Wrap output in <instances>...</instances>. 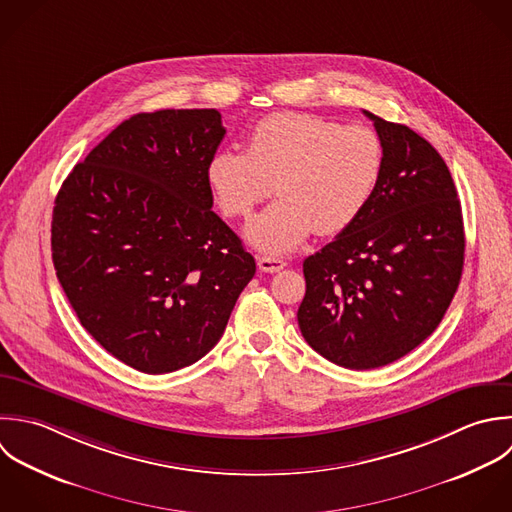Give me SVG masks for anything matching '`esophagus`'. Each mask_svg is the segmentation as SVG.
Returning <instances> with one entry per match:
<instances>
[{"label": "esophagus", "mask_w": 512, "mask_h": 512, "mask_svg": "<svg viewBox=\"0 0 512 512\" xmlns=\"http://www.w3.org/2000/svg\"><path fill=\"white\" fill-rule=\"evenodd\" d=\"M257 265L265 273H277L287 267V261H283V257H275V255H261V257H257Z\"/></svg>", "instance_id": "obj_1"}]
</instances>
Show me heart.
<instances>
[{
	"label": "heart",
	"mask_w": 512,
	"mask_h": 512,
	"mask_svg": "<svg viewBox=\"0 0 512 512\" xmlns=\"http://www.w3.org/2000/svg\"><path fill=\"white\" fill-rule=\"evenodd\" d=\"M381 137L367 125L279 111L255 123L247 149L223 147L207 163V183L229 217H249L271 193L279 199L245 229L265 253H285L313 231L337 235L369 205L383 173Z\"/></svg>",
	"instance_id": "1"
}]
</instances>
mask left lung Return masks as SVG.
I'll list each match as a JSON object with an SVG mask.
<instances>
[{
  "mask_svg": "<svg viewBox=\"0 0 512 512\" xmlns=\"http://www.w3.org/2000/svg\"><path fill=\"white\" fill-rule=\"evenodd\" d=\"M383 143L377 189L359 219L303 261L305 341L365 371L419 347L443 321L463 275L465 229L439 151L401 123L363 111Z\"/></svg>",
  "mask_w": 512,
  "mask_h": 512,
  "instance_id": "left-lung-1",
  "label": "left lung"
}]
</instances>
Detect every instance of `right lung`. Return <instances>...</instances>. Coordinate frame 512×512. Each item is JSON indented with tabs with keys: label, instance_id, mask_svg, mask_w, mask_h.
Wrapping results in <instances>:
<instances>
[{
	"label": "right lung",
	"instance_id": "1",
	"mask_svg": "<svg viewBox=\"0 0 512 512\" xmlns=\"http://www.w3.org/2000/svg\"><path fill=\"white\" fill-rule=\"evenodd\" d=\"M217 109H161L117 125L63 181L51 257L83 329L149 375L205 357L255 275L211 209Z\"/></svg>",
	"mask_w": 512,
	"mask_h": 512
}]
</instances>
